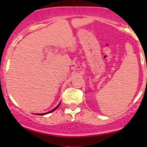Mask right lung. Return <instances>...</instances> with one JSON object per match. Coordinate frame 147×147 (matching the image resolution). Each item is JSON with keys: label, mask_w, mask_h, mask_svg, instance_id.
I'll return each mask as SVG.
<instances>
[{"label": "right lung", "mask_w": 147, "mask_h": 147, "mask_svg": "<svg viewBox=\"0 0 147 147\" xmlns=\"http://www.w3.org/2000/svg\"><path fill=\"white\" fill-rule=\"evenodd\" d=\"M60 106V104H59L58 105H57V107H56L55 108V109H53V110H51V111H50V112H47V113H45V114H38V115H46V114H48V113H50V112H53V111H55V109H57V108H58V107Z\"/></svg>", "instance_id": "add662e5"}]
</instances>
